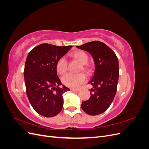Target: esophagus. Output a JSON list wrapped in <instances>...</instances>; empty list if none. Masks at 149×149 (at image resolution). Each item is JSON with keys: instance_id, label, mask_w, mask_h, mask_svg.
Listing matches in <instances>:
<instances>
[{"instance_id": "esophagus-1", "label": "esophagus", "mask_w": 149, "mask_h": 149, "mask_svg": "<svg viewBox=\"0 0 149 149\" xmlns=\"http://www.w3.org/2000/svg\"><path fill=\"white\" fill-rule=\"evenodd\" d=\"M79 90V89H74V88L71 89V91H78Z\"/></svg>"}]
</instances>
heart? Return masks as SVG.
<instances>
[{
    "label": "heart",
    "instance_id": "b5f03b06",
    "mask_svg": "<svg viewBox=\"0 0 149 149\" xmlns=\"http://www.w3.org/2000/svg\"><path fill=\"white\" fill-rule=\"evenodd\" d=\"M72 56L79 61L82 64V70L86 71L89 70L87 63L89 60L88 56L83 51L78 50L72 54ZM67 61L65 57H61L56 63V71L60 74H63L67 71ZM86 76L83 73L72 74L68 73L63 76L61 80L66 86L70 88H77L80 84L84 83Z\"/></svg>",
    "mask_w": 149,
    "mask_h": 149
}]
</instances>
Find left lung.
<instances>
[{
	"label": "left lung",
	"instance_id": "obj_1",
	"mask_svg": "<svg viewBox=\"0 0 149 149\" xmlns=\"http://www.w3.org/2000/svg\"><path fill=\"white\" fill-rule=\"evenodd\" d=\"M76 47L91 54L95 67L94 75L89 82L93 88L90 91L91 96L82 102L81 108L89 115L101 114L109 108L116 95L119 76L118 57L109 47L99 41Z\"/></svg>",
	"mask_w": 149,
	"mask_h": 149
}]
</instances>
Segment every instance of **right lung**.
<instances>
[{"instance_id": "right-lung-1", "label": "right lung", "mask_w": 149, "mask_h": 149, "mask_svg": "<svg viewBox=\"0 0 149 149\" xmlns=\"http://www.w3.org/2000/svg\"><path fill=\"white\" fill-rule=\"evenodd\" d=\"M72 48L43 43L35 47L26 57L24 79L30 104L38 114L55 116L63 105V94L70 91L57 75L56 63Z\"/></svg>"}]
</instances>
